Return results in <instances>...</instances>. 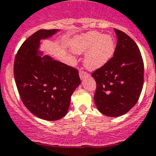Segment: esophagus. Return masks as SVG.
Masks as SVG:
<instances>
[{"mask_svg": "<svg viewBox=\"0 0 156 156\" xmlns=\"http://www.w3.org/2000/svg\"><path fill=\"white\" fill-rule=\"evenodd\" d=\"M89 76V73H87V72L84 71V70H80V79H81V80H83V79L88 77Z\"/></svg>", "mask_w": 156, "mask_h": 156, "instance_id": "esophagus-1", "label": "esophagus"}]
</instances>
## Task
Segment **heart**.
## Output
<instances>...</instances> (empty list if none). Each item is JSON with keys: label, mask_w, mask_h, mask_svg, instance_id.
Segmentation results:
<instances>
[{"label": "heart", "mask_w": 156, "mask_h": 156, "mask_svg": "<svg viewBox=\"0 0 156 156\" xmlns=\"http://www.w3.org/2000/svg\"><path fill=\"white\" fill-rule=\"evenodd\" d=\"M72 49L76 54L86 53L85 66L89 70H97L112 59L116 44L110 34L102 35L99 32H90L78 38Z\"/></svg>", "instance_id": "b5f03b06"}]
</instances>
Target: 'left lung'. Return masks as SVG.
Here are the masks:
<instances>
[{
  "label": "left lung",
  "instance_id": "left-lung-1",
  "mask_svg": "<svg viewBox=\"0 0 156 156\" xmlns=\"http://www.w3.org/2000/svg\"><path fill=\"white\" fill-rule=\"evenodd\" d=\"M117 45L112 59L92 73L96 82L94 101L98 110L108 117L124 115L138 101L143 86L144 64L135 41L115 29Z\"/></svg>",
  "mask_w": 156,
  "mask_h": 156
}]
</instances>
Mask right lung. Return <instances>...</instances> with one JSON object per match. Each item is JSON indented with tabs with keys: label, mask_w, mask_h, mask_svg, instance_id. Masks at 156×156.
I'll return each mask as SVG.
<instances>
[{
	"label": "right lung",
	"mask_w": 156,
	"mask_h": 156,
	"mask_svg": "<svg viewBox=\"0 0 156 156\" xmlns=\"http://www.w3.org/2000/svg\"><path fill=\"white\" fill-rule=\"evenodd\" d=\"M58 29H40L23 43L15 57L13 73L22 101L32 114L46 121H57L68 112L70 97L80 84L76 69L41 56L40 41Z\"/></svg>",
	"instance_id": "right-lung-1"
}]
</instances>
